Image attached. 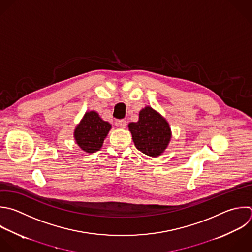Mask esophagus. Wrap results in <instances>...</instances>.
<instances>
[{
	"label": "esophagus",
	"mask_w": 252,
	"mask_h": 252,
	"mask_svg": "<svg viewBox=\"0 0 252 252\" xmlns=\"http://www.w3.org/2000/svg\"><path fill=\"white\" fill-rule=\"evenodd\" d=\"M126 125H127V122H126V120H124V119L118 120V121L116 122V126L119 127V128H122V129H124V128L126 127Z\"/></svg>",
	"instance_id": "obj_1"
}]
</instances>
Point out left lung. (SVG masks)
Listing matches in <instances>:
<instances>
[{
  "mask_svg": "<svg viewBox=\"0 0 252 252\" xmlns=\"http://www.w3.org/2000/svg\"><path fill=\"white\" fill-rule=\"evenodd\" d=\"M136 148L143 154L158 158L171 140V129L167 120L151 106L142 108L139 120L128 124Z\"/></svg>",
  "mask_w": 252,
  "mask_h": 252,
  "instance_id": "1",
  "label": "left lung"
}]
</instances>
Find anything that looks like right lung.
Segmentation results:
<instances>
[{
  "mask_svg": "<svg viewBox=\"0 0 252 252\" xmlns=\"http://www.w3.org/2000/svg\"><path fill=\"white\" fill-rule=\"evenodd\" d=\"M111 127L96 111H87L74 130V139L81 150L92 154L101 149Z\"/></svg>",
  "mask_w": 252,
  "mask_h": 252,
  "instance_id": "right-lung-1",
  "label": "right lung"
}]
</instances>
